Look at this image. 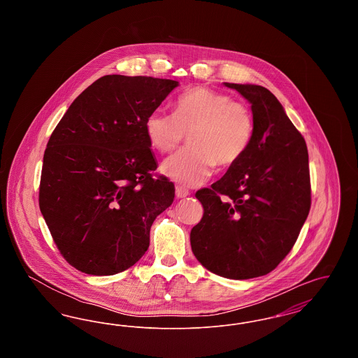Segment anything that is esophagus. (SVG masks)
Wrapping results in <instances>:
<instances>
[{
  "label": "esophagus",
  "mask_w": 358,
  "mask_h": 358,
  "mask_svg": "<svg viewBox=\"0 0 358 358\" xmlns=\"http://www.w3.org/2000/svg\"><path fill=\"white\" fill-rule=\"evenodd\" d=\"M189 190L182 187H176V196L177 199H185L187 196H189Z\"/></svg>",
  "instance_id": "esophagus-1"
}]
</instances>
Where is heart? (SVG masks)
<instances>
[{
  "label": "heart",
  "instance_id": "b5f03b06",
  "mask_svg": "<svg viewBox=\"0 0 358 358\" xmlns=\"http://www.w3.org/2000/svg\"><path fill=\"white\" fill-rule=\"evenodd\" d=\"M145 127L159 153L173 152L189 133L190 146L165 159L161 171L177 184L199 187L217 164L234 165L247 152L254 136V117L245 103L228 94L196 87L178 98L176 113L153 110Z\"/></svg>",
  "mask_w": 358,
  "mask_h": 358
}]
</instances>
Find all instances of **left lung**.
<instances>
[{
    "instance_id": "8db88e82",
    "label": "left lung",
    "mask_w": 358,
    "mask_h": 358,
    "mask_svg": "<svg viewBox=\"0 0 358 358\" xmlns=\"http://www.w3.org/2000/svg\"><path fill=\"white\" fill-rule=\"evenodd\" d=\"M224 85L251 104L254 136L219 181L196 193L204 215L190 245L206 270L241 280L271 273L295 244L311 204L308 153L271 91Z\"/></svg>"
}]
</instances>
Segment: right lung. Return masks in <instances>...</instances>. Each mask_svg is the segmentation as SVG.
<instances>
[{
    "label": "right lung",
    "mask_w": 358,
    "mask_h": 358,
    "mask_svg": "<svg viewBox=\"0 0 358 358\" xmlns=\"http://www.w3.org/2000/svg\"><path fill=\"white\" fill-rule=\"evenodd\" d=\"M178 82L106 75L72 102L48 141L38 204L71 266L88 275L122 273L145 255L155 217L174 185L153 178L145 123Z\"/></svg>",
    "instance_id": "add662e5"
}]
</instances>
